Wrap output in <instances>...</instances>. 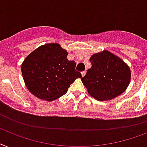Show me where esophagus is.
I'll return each instance as SVG.
<instances>
[{
    "instance_id": "esophagus-1",
    "label": "esophagus",
    "mask_w": 147,
    "mask_h": 147,
    "mask_svg": "<svg viewBox=\"0 0 147 147\" xmlns=\"http://www.w3.org/2000/svg\"><path fill=\"white\" fill-rule=\"evenodd\" d=\"M85 74H86V71H82V77H83V76H85Z\"/></svg>"
}]
</instances>
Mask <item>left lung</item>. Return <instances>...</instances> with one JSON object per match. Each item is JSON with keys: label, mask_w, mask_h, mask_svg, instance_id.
Masks as SVG:
<instances>
[{"label": "left lung", "mask_w": 147, "mask_h": 147, "mask_svg": "<svg viewBox=\"0 0 147 147\" xmlns=\"http://www.w3.org/2000/svg\"><path fill=\"white\" fill-rule=\"evenodd\" d=\"M91 68L82 82L88 94L97 100H112L127 89L131 81L129 66L119 57L108 51L93 54Z\"/></svg>", "instance_id": "left-lung-1"}]
</instances>
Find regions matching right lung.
<instances>
[{"mask_svg":"<svg viewBox=\"0 0 147 147\" xmlns=\"http://www.w3.org/2000/svg\"><path fill=\"white\" fill-rule=\"evenodd\" d=\"M67 51L59 44L42 45L26 57L22 64V77L28 90L44 100L52 101L67 92L82 74L76 63L67 59Z\"/></svg>","mask_w":147,"mask_h":147,"instance_id":"right-lung-1","label":"right lung"}]
</instances>
